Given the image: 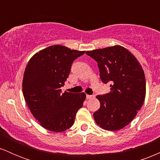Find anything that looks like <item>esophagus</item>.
I'll return each instance as SVG.
<instances>
[{"label": "esophagus", "mask_w": 160, "mask_h": 160, "mask_svg": "<svg viewBox=\"0 0 160 160\" xmlns=\"http://www.w3.org/2000/svg\"><path fill=\"white\" fill-rule=\"evenodd\" d=\"M94 98V95H86V98L87 99H91Z\"/></svg>", "instance_id": "esophagus-1"}]
</instances>
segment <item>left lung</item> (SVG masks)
<instances>
[{
  "mask_svg": "<svg viewBox=\"0 0 160 160\" xmlns=\"http://www.w3.org/2000/svg\"><path fill=\"white\" fill-rule=\"evenodd\" d=\"M98 63L104 83L111 82V92L97 95L100 108L93 113L101 128L121 129L132 122L142 107L146 95V80L142 67L133 54L117 45L87 51Z\"/></svg>",
  "mask_w": 160,
  "mask_h": 160,
  "instance_id": "obj_1",
  "label": "left lung"
}]
</instances>
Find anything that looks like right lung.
Returning <instances> with one entry per match:
<instances>
[{
  "label": "right lung",
  "mask_w": 160,
  "mask_h": 160,
  "mask_svg": "<svg viewBox=\"0 0 160 160\" xmlns=\"http://www.w3.org/2000/svg\"><path fill=\"white\" fill-rule=\"evenodd\" d=\"M85 51L61 45L50 46L32 57L25 68L22 91L31 112L43 128L55 132L68 129L86 94L62 93L73 62Z\"/></svg>",
  "instance_id": "1"
}]
</instances>
